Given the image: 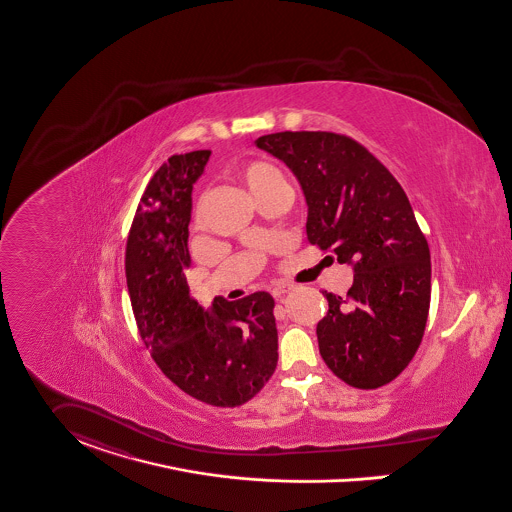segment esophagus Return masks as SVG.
I'll return each mask as SVG.
<instances>
[{
	"mask_svg": "<svg viewBox=\"0 0 512 512\" xmlns=\"http://www.w3.org/2000/svg\"><path fill=\"white\" fill-rule=\"evenodd\" d=\"M293 289H295V287L289 285V283H279V285L273 287V297H275V299H281V297H285L287 293H291Z\"/></svg>",
	"mask_w": 512,
	"mask_h": 512,
	"instance_id": "34e87169",
	"label": "esophagus"
}]
</instances>
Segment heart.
Wrapping results in <instances>:
<instances>
[{
	"mask_svg": "<svg viewBox=\"0 0 512 512\" xmlns=\"http://www.w3.org/2000/svg\"><path fill=\"white\" fill-rule=\"evenodd\" d=\"M240 178H242L244 186L248 188V192L254 196L256 192H260L268 184H272L275 180H281V174L270 163L252 161V163H246L240 169Z\"/></svg>",
	"mask_w": 512,
	"mask_h": 512,
	"instance_id": "obj_1",
	"label": "heart"
}]
</instances>
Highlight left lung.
<instances>
[{
    "label": "left lung",
    "mask_w": 512,
    "mask_h": 512,
    "mask_svg": "<svg viewBox=\"0 0 512 512\" xmlns=\"http://www.w3.org/2000/svg\"><path fill=\"white\" fill-rule=\"evenodd\" d=\"M256 145L297 176L307 239L353 268L347 297L322 291L316 336L324 363L349 386L373 390L413 359L431 303V254L408 196L369 149L332 132H279Z\"/></svg>",
    "instance_id": "8db88e82"
}]
</instances>
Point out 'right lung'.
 <instances>
[{
    "mask_svg": "<svg viewBox=\"0 0 512 512\" xmlns=\"http://www.w3.org/2000/svg\"><path fill=\"white\" fill-rule=\"evenodd\" d=\"M209 155H172L149 180L128 235L126 281L139 336L165 376L204 404L237 408L275 371V303L258 291L205 310L190 295L192 188Z\"/></svg>",
    "mask_w": 512,
    "mask_h": 512,
    "instance_id": "right-lung-1",
    "label": "right lung"
}]
</instances>
